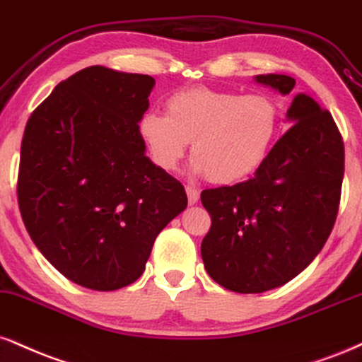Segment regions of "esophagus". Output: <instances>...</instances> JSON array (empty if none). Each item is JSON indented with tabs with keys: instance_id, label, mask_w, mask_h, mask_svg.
I'll return each mask as SVG.
<instances>
[{
	"instance_id": "obj_1",
	"label": "esophagus",
	"mask_w": 362,
	"mask_h": 362,
	"mask_svg": "<svg viewBox=\"0 0 362 362\" xmlns=\"http://www.w3.org/2000/svg\"><path fill=\"white\" fill-rule=\"evenodd\" d=\"M185 192H187V199H189V204H190V206H194V204H197V202H199L200 194H199V190H197V189H194V187L187 185V187H185Z\"/></svg>"
}]
</instances>
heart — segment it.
I'll return each instance as SVG.
<instances>
[{
	"label": "heart",
	"instance_id": "obj_1",
	"mask_svg": "<svg viewBox=\"0 0 362 362\" xmlns=\"http://www.w3.org/2000/svg\"><path fill=\"white\" fill-rule=\"evenodd\" d=\"M167 115L150 111L139 133L151 160L173 172L192 141V172L219 185L245 180L263 165L280 126V110L267 94L195 86L170 94Z\"/></svg>",
	"mask_w": 362,
	"mask_h": 362
}]
</instances>
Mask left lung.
Masks as SVG:
<instances>
[{
    "mask_svg": "<svg viewBox=\"0 0 362 362\" xmlns=\"http://www.w3.org/2000/svg\"><path fill=\"white\" fill-rule=\"evenodd\" d=\"M256 82L290 94L295 79L281 74ZM290 129L250 180L206 189L211 229L202 239L204 267L221 286L263 293L285 285L319 255L337 217L344 178V141L332 115L297 94Z\"/></svg>",
    "mask_w": 362,
    "mask_h": 362,
    "instance_id": "1",
    "label": "left lung"
}]
</instances>
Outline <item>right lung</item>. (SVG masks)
Here are the masks:
<instances>
[{
  "label": "right lung",
  "instance_id": "obj_1",
  "mask_svg": "<svg viewBox=\"0 0 362 362\" xmlns=\"http://www.w3.org/2000/svg\"><path fill=\"white\" fill-rule=\"evenodd\" d=\"M153 86L93 65L60 82L25 126L21 219L54 268L86 288L136 281L160 230L187 207L184 185L145 155L138 123Z\"/></svg>",
  "mask_w": 362,
  "mask_h": 362
}]
</instances>
